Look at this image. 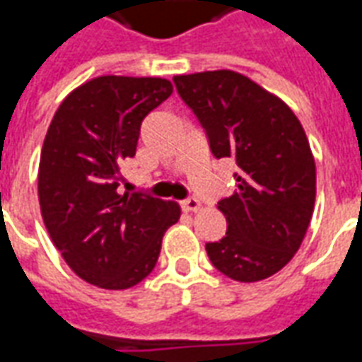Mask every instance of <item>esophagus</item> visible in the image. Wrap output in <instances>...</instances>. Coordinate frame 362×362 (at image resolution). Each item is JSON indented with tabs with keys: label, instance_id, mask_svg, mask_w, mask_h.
<instances>
[{
	"label": "esophagus",
	"instance_id": "esophagus-1",
	"mask_svg": "<svg viewBox=\"0 0 362 362\" xmlns=\"http://www.w3.org/2000/svg\"><path fill=\"white\" fill-rule=\"evenodd\" d=\"M180 205L184 211H197L202 207L199 199H196V197H186V199H182Z\"/></svg>",
	"mask_w": 362,
	"mask_h": 362
}]
</instances>
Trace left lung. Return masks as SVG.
<instances>
[{"label": "left lung", "mask_w": 362, "mask_h": 362, "mask_svg": "<svg viewBox=\"0 0 362 362\" xmlns=\"http://www.w3.org/2000/svg\"><path fill=\"white\" fill-rule=\"evenodd\" d=\"M178 95L215 158L236 163V189L219 199L227 233L207 243L211 264L243 283L285 267L300 248L316 199V165L287 104L228 69L176 75Z\"/></svg>", "instance_id": "1"}]
</instances>
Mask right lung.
<instances>
[{
    "label": "right lung",
    "instance_id": "obj_1",
    "mask_svg": "<svg viewBox=\"0 0 362 362\" xmlns=\"http://www.w3.org/2000/svg\"><path fill=\"white\" fill-rule=\"evenodd\" d=\"M170 95L166 79L104 75L67 96L48 127L38 168L44 225L90 285L119 291L145 279L180 217L173 202L118 192L141 122Z\"/></svg>",
    "mask_w": 362,
    "mask_h": 362
}]
</instances>
